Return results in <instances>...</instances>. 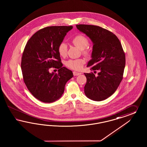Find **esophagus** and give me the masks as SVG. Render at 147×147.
I'll return each mask as SVG.
<instances>
[{
    "label": "esophagus",
    "mask_w": 147,
    "mask_h": 147,
    "mask_svg": "<svg viewBox=\"0 0 147 147\" xmlns=\"http://www.w3.org/2000/svg\"><path fill=\"white\" fill-rule=\"evenodd\" d=\"M81 73H79V72H77V71H73V75L74 76H78L79 75L81 74Z\"/></svg>",
    "instance_id": "obj_1"
}]
</instances>
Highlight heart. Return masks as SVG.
Listing matches in <instances>:
<instances>
[{
  "label": "heart",
  "instance_id": "b5f03b06",
  "mask_svg": "<svg viewBox=\"0 0 147 147\" xmlns=\"http://www.w3.org/2000/svg\"><path fill=\"white\" fill-rule=\"evenodd\" d=\"M72 43L77 47L81 49L82 53L87 57H90L91 51L87 47L89 45V40L86 36L79 34L72 39ZM59 54L62 57H65L67 54L68 47L67 45L65 42H61L59 45L58 47ZM85 63V60L83 59H69L66 62L67 67L74 70H80Z\"/></svg>",
  "mask_w": 147,
  "mask_h": 147
}]
</instances>
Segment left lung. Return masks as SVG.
<instances>
[{
  "mask_svg": "<svg viewBox=\"0 0 147 147\" xmlns=\"http://www.w3.org/2000/svg\"><path fill=\"white\" fill-rule=\"evenodd\" d=\"M77 28L84 33L93 42L92 59L87 67L93 72L84 73L87 82L85 93L87 98L102 101L115 93L123 79L125 57L120 41L111 32L102 27L80 24Z\"/></svg>",
  "mask_w": 147,
  "mask_h": 147,
  "instance_id": "8db88e82",
  "label": "left lung"
}]
</instances>
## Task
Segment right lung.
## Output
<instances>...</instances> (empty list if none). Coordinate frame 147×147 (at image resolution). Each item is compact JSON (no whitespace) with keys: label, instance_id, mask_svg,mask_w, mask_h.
Masks as SVG:
<instances>
[{"label":"right lung","instance_id":"add662e5","mask_svg":"<svg viewBox=\"0 0 147 147\" xmlns=\"http://www.w3.org/2000/svg\"><path fill=\"white\" fill-rule=\"evenodd\" d=\"M72 26L45 27L36 32L28 40L22 53L21 68L27 89L34 97L45 103L53 102L62 96L67 81L73 76L67 68L62 67L58 52ZM52 67L58 73H49Z\"/></svg>","mask_w":147,"mask_h":147}]
</instances>
